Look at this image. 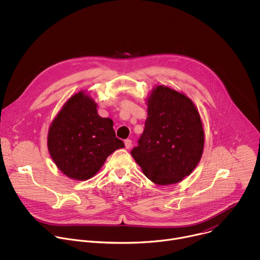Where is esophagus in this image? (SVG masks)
<instances>
[{"mask_svg": "<svg viewBox=\"0 0 260 260\" xmlns=\"http://www.w3.org/2000/svg\"><path fill=\"white\" fill-rule=\"evenodd\" d=\"M124 145H125V148H126V149H129V148L133 146V142H132V140L126 139V140L124 141Z\"/></svg>", "mask_w": 260, "mask_h": 260, "instance_id": "34e87169", "label": "esophagus"}]
</instances>
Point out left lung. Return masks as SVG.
<instances>
[{
	"label": "left lung",
	"mask_w": 260,
	"mask_h": 260,
	"mask_svg": "<svg viewBox=\"0 0 260 260\" xmlns=\"http://www.w3.org/2000/svg\"><path fill=\"white\" fill-rule=\"evenodd\" d=\"M204 129L186 95L157 86L148 99V117L138 146L131 151L145 176L159 185L180 182L201 160Z\"/></svg>",
	"instance_id": "1"
}]
</instances>
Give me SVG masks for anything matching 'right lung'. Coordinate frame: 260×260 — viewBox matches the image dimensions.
<instances>
[{
	"label": "right lung",
	"instance_id": "right-lung-1",
	"mask_svg": "<svg viewBox=\"0 0 260 260\" xmlns=\"http://www.w3.org/2000/svg\"><path fill=\"white\" fill-rule=\"evenodd\" d=\"M47 143L57 168L76 180L91 178L110 154L124 147L113 121L99 116L95 103L82 91L64 104L49 128Z\"/></svg>",
	"mask_w": 260,
	"mask_h": 260
}]
</instances>
